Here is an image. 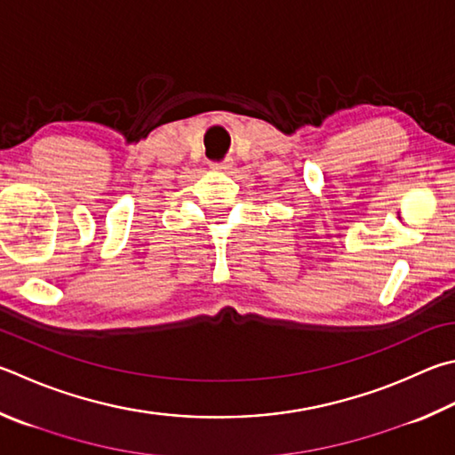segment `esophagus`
Masks as SVG:
<instances>
[{
    "instance_id": "obj_1",
    "label": "esophagus",
    "mask_w": 455,
    "mask_h": 455,
    "mask_svg": "<svg viewBox=\"0 0 455 455\" xmlns=\"http://www.w3.org/2000/svg\"><path fill=\"white\" fill-rule=\"evenodd\" d=\"M212 169H214V171H222V172H233L235 161H233V159H227V161H222V163L212 164Z\"/></svg>"
}]
</instances>
